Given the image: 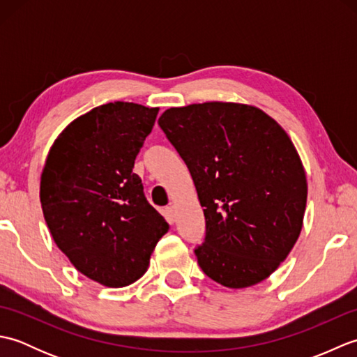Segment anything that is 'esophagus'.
Masks as SVG:
<instances>
[{"mask_svg": "<svg viewBox=\"0 0 357 357\" xmlns=\"http://www.w3.org/2000/svg\"><path fill=\"white\" fill-rule=\"evenodd\" d=\"M164 215H165V219L169 221L170 224H173L174 221H176V211H174V207H165L164 210Z\"/></svg>", "mask_w": 357, "mask_h": 357, "instance_id": "34e87169", "label": "esophagus"}]
</instances>
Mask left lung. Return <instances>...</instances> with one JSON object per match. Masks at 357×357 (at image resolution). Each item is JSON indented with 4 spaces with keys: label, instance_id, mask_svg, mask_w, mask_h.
<instances>
[{
    "label": "left lung",
    "instance_id": "obj_1",
    "mask_svg": "<svg viewBox=\"0 0 357 357\" xmlns=\"http://www.w3.org/2000/svg\"><path fill=\"white\" fill-rule=\"evenodd\" d=\"M184 159L206 216L195 247L206 275L229 288L261 282L299 238L307 178L293 142L252 105L202 102L158 119Z\"/></svg>",
    "mask_w": 357,
    "mask_h": 357
}]
</instances>
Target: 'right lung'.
<instances>
[{"mask_svg": "<svg viewBox=\"0 0 357 357\" xmlns=\"http://www.w3.org/2000/svg\"><path fill=\"white\" fill-rule=\"evenodd\" d=\"M158 110L123 101L95 107L64 128L45 159L40 198L52 238L105 287L138 280L170 229L133 173Z\"/></svg>", "mask_w": 357, "mask_h": 357, "instance_id": "right-lung-1", "label": "right lung"}]
</instances>
